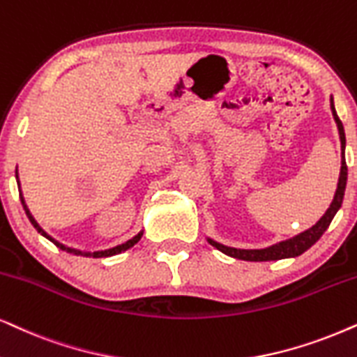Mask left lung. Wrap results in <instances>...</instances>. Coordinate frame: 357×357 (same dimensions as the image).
<instances>
[{
    "instance_id": "left-lung-1",
    "label": "left lung",
    "mask_w": 357,
    "mask_h": 357,
    "mask_svg": "<svg viewBox=\"0 0 357 357\" xmlns=\"http://www.w3.org/2000/svg\"><path fill=\"white\" fill-rule=\"evenodd\" d=\"M331 103V113L333 118H335L337 132H340V141H341V172L340 178H337V187L335 192V198H333L330 208H328L325 215L321 216L320 220L317 221V225H313L312 228L303 231L294 238L280 241V243L274 244V246H269L266 249H236L225 246V244L216 243L215 239L206 238L208 243L211 244L213 248H216L226 256H231L234 259H241V261H251V262H264V261H279V259H287V257H297L300 254H303L307 249H310L317 243L318 239L321 238L323 233L328 229V226L335 218L337 210L341 208L342 198H344V190H346V180H348V167H346V159H344V149H346V136H344V128H342L341 119L337 118V113L335 109V103H333V96L330 100Z\"/></svg>"
}]
</instances>
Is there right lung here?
<instances>
[{"label":"right lung","mask_w":357,"mask_h":357,"mask_svg":"<svg viewBox=\"0 0 357 357\" xmlns=\"http://www.w3.org/2000/svg\"><path fill=\"white\" fill-rule=\"evenodd\" d=\"M16 180H17V185H20V178H17V167H16ZM20 198H21L22 208H24V211H26L27 218H29L31 225L34 226V228L37 229V233H39V234H43L44 238H47V239L50 241V243H54L55 246H57L59 249H62V251H67V252H70V254H75V256H83V257H109V256H116V254H121V252H124V251H128L129 248H132L134 244H136L137 241L142 238V233H144V231H141V233H137L136 236H134V238H131V239H129V241H126V243H123V244H118V246H114V248H111V249H105V251H95V252H90V251H80V249H73V248H68V246H66V244L59 243L57 239H54L52 236L47 234V233H45V231L43 229V228H40L39 223H37V221L34 220V216L31 215L29 208H27V205H26V202H24V197H22V192H21V185H20Z\"/></svg>","instance_id":"add662e5"}]
</instances>
